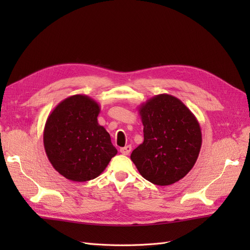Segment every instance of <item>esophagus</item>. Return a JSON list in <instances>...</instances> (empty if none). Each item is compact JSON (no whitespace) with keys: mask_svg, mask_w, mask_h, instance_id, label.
I'll return each mask as SVG.
<instances>
[{"mask_svg":"<svg viewBox=\"0 0 250 250\" xmlns=\"http://www.w3.org/2000/svg\"><path fill=\"white\" fill-rule=\"evenodd\" d=\"M131 146L130 145H127V146H125V147H123V148H121L120 149V152L122 153V154H124V155H128L129 154L130 152H131Z\"/></svg>","mask_w":250,"mask_h":250,"instance_id":"34e87169","label":"esophagus"}]
</instances>
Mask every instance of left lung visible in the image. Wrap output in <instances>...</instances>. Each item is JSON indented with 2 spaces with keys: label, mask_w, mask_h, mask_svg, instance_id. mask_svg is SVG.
I'll return each mask as SVG.
<instances>
[{
  "label": "left lung",
  "mask_w": 250,
  "mask_h": 250,
  "mask_svg": "<svg viewBox=\"0 0 250 250\" xmlns=\"http://www.w3.org/2000/svg\"><path fill=\"white\" fill-rule=\"evenodd\" d=\"M144 142L130 155L141 175L157 186L184 178L197 161L202 135L198 120L178 98L161 94L142 103Z\"/></svg>",
  "instance_id": "1"
}]
</instances>
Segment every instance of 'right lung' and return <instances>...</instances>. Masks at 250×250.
I'll return each instance as SVG.
<instances>
[{
  "mask_svg": "<svg viewBox=\"0 0 250 250\" xmlns=\"http://www.w3.org/2000/svg\"><path fill=\"white\" fill-rule=\"evenodd\" d=\"M100 105L85 95L65 98L49 115L43 146L51 165L71 181L98 177L118 151L98 123Z\"/></svg>",
  "mask_w": 250,
  "mask_h": 250,
  "instance_id": "obj_1",
  "label": "right lung"
}]
</instances>
